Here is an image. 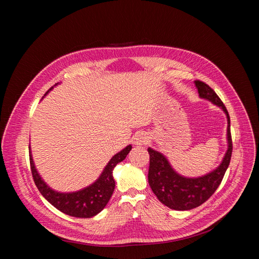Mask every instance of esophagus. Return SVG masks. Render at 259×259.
I'll return each mask as SVG.
<instances>
[{
    "label": "esophagus",
    "instance_id": "34e87169",
    "mask_svg": "<svg viewBox=\"0 0 259 259\" xmlns=\"http://www.w3.org/2000/svg\"><path fill=\"white\" fill-rule=\"evenodd\" d=\"M148 142V136L145 133H139V134L135 135L134 137V145L136 146H142L145 145Z\"/></svg>",
    "mask_w": 259,
    "mask_h": 259
}]
</instances>
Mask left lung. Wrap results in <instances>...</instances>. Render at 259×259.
<instances>
[{
    "mask_svg": "<svg viewBox=\"0 0 259 259\" xmlns=\"http://www.w3.org/2000/svg\"><path fill=\"white\" fill-rule=\"evenodd\" d=\"M194 85L198 90L200 98L210 101L225 112L227 122H228L227 125L228 148H227L222 163L215 169L200 177H185L178 174L171 167L165 155L153 150L152 148H148V152L150 155V165H149L148 171L149 185L161 203L176 210L195 208L210 198V195L216 191L222 183L226 170L229 166L232 153L230 116L225 105L217 96V94L204 82L194 81Z\"/></svg>",
    "mask_w": 259,
    "mask_h": 259,
    "instance_id": "1",
    "label": "left lung"
}]
</instances>
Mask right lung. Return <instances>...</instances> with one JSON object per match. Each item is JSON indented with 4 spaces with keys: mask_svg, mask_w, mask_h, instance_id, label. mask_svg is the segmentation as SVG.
I'll return each instance as SVG.
<instances>
[{
    "mask_svg": "<svg viewBox=\"0 0 259 259\" xmlns=\"http://www.w3.org/2000/svg\"><path fill=\"white\" fill-rule=\"evenodd\" d=\"M57 84H55V86ZM52 90L53 88L46 92V94ZM131 150L132 145H128L125 147L123 150L114 154L95 182L79 191L59 192L52 189V188L44 182L41 175L37 173V169L32 159V153H31V149L29 146L31 173H32L33 180L38 191L41 192L43 197L48 200L52 205H54L57 209L69 216L79 218H91L100 213L108 204L115 187V183L112 175L113 168L115 167L117 163L122 162L126 158V155L130 153Z\"/></svg>",
    "mask_w": 259,
    "mask_h": 259,
    "instance_id": "right-lung-1",
    "label": "right lung"
}]
</instances>
